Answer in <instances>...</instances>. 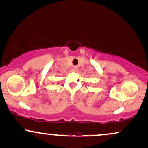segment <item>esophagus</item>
<instances>
[{
    "mask_svg": "<svg viewBox=\"0 0 148 148\" xmlns=\"http://www.w3.org/2000/svg\"><path fill=\"white\" fill-rule=\"evenodd\" d=\"M78 68H79V67H78V66H74L73 67V71H74V72H76V71L78 70Z\"/></svg>",
    "mask_w": 148,
    "mask_h": 148,
    "instance_id": "34e87169",
    "label": "esophagus"
}]
</instances>
